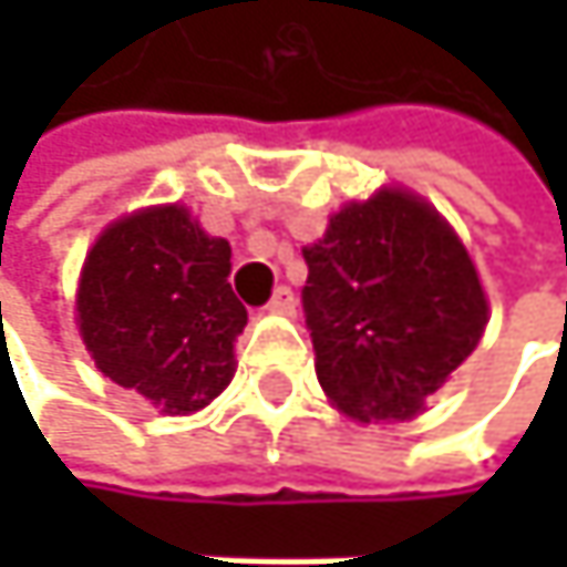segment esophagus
<instances>
[{
    "mask_svg": "<svg viewBox=\"0 0 567 567\" xmlns=\"http://www.w3.org/2000/svg\"><path fill=\"white\" fill-rule=\"evenodd\" d=\"M266 308H269V311H279V315H291V311H295V291H291L288 285H279V288L272 291V298H269Z\"/></svg>",
    "mask_w": 567,
    "mask_h": 567,
    "instance_id": "34e87169",
    "label": "esophagus"
}]
</instances>
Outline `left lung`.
Here are the masks:
<instances>
[{
	"mask_svg": "<svg viewBox=\"0 0 567 567\" xmlns=\"http://www.w3.org/2000/svg\"><path fill=\"white\" fill-rule=\"evenodd\" d=\"M315 374L354 420H406L480 344L486 295L470 252L423 199L348 203L301 249Z\"/></svg>",
	"mask_w": 567,
	"mask_h": 567,
	"instance_id": "left-lung-1",
	"label": "left lung"
}]
</instances>
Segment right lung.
<instances>
[{"label": "right lung", "instance_id": "1", "mask_svg": "<svg viewBox=\"0 0 567 567\" xmlns=\"http://www.w3.org/2000/svg\"><path fill=\"white\" fill-rule=\"evenodd\" d=\"M229 256V243L206 236L183 206L114 223L78 285V324L97 371L164 413L206 406L229 384L233 341L246 328Z\"/></svg>", "mask_w": 567, "mask_h": 567}]
</instances>
